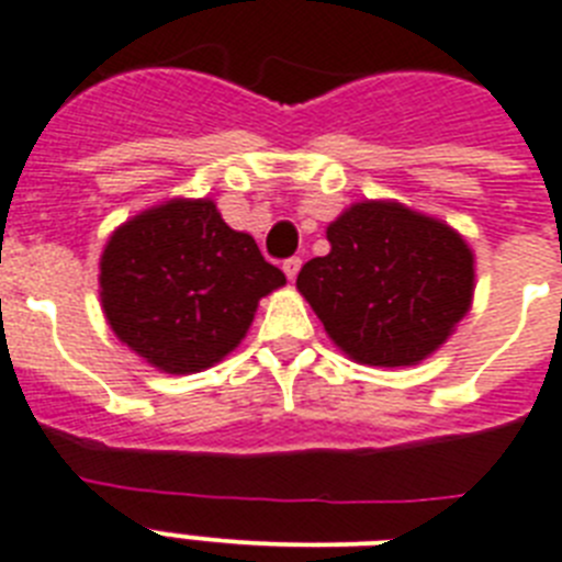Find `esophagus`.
Listing matches in <instances>:
<instances>
[{"label":"esophagus","mask_w":562,"mask_h":562,"mask_svg":"<svg viewBox=\"0 0 562 562\" xmlns=\"http://www.w3.org/2000/svg\"><path fill=\"white\" fill-rule=\"evenodd\" d=\"M299 270H301V258H299V255H292V258H286V261H284V272H286V278H290V281H295Z\"/></svg>","instance_id":"1"}]
</instances>
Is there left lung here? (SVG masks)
<instances>
[{"label": "left lung", "mask_w": 562, "mask_h": 562, "mask_svg": "<svg viewBox=\"0 0 562 562\" xmlns=\"http://www.w3.org/2000/svg\"><path fill=\"white\" fill-rule=\"evenodd\" d=\"M330 252L295 286L350 359L405 368L434 353L471 307L474 255L451 226L398 203H356L327 226Z\"/></svg>", "instance_id": "8db88e82"}]
</instances>
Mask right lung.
<instances>
[{
  "mask_svg": "<svg viewBox=\"0 0 562 562\" xmlns=\"http://www.w3.org/2000/svg\"><path fill=\"white\" fill-rule=\"evenodd\" d=\"M286 284L212 201H169L132 217L100 261L103 310L120 341L166 373H198L240 345L258 301Z\"/></svg>",
  "mask_w": 562,
  "mask_h": 562,
  "instance_id": "right-lung-1",
  "label": "right lung"
}]
</instances>
